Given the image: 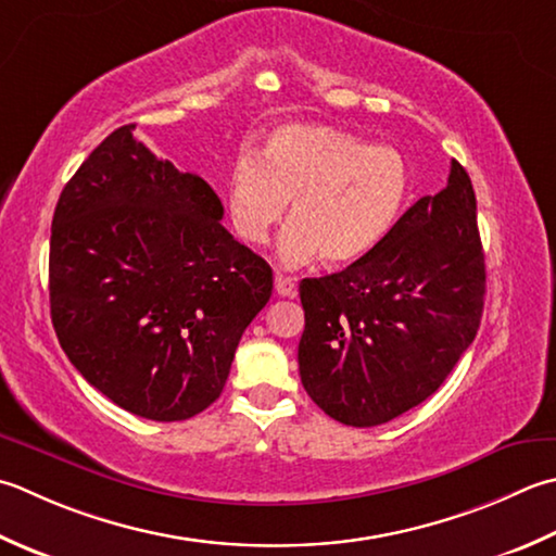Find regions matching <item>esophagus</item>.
Masks as SVG:
<instances>
[{
    "label": "esophagus",
    "instance_id": "34e87169",
    "mask_svg": "<svg viewBox=\"0 0 556 556\" xmlns=\"http://www.w3.org/2000/svg\"><path fill=\"white\" fill-rule=\"evenodd\" d=\"M275 291L279 293V296L293 299V296H296V279L289 277V275H281V271H277V275H275Z\"/></svg>",
    "mask_w": 556,
    "mask_h": 556
}]
</instances>
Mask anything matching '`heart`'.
<instances>
[{"label": "heart", "mask_w": 556, "mask_h": 556, "mask_svg": "<svg viewBox=\"0 0 556 556\" xmlns=\"http://www.w3.org/2000/svg\"><path fill=\"white\" fill-rule=\"evenodd\" d=\"M409 198L412 173L397 149L315 123L277 127L260 159L241 151L226 182L228 219L250 245L267 241L291 202L277 243L287 265L315 255L332 267L356 263L393 233Z\"/></svg>", "instance_id": "1"}]
</instances>
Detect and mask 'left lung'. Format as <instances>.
<instances>
[{"label":"left lung","mask_w":556,"mask_h":556,"mask_svg":"<svg viewBox=\"0 0 556 556\" xmlns=\"http://www.w3.org/2000/svg\"><path fill=\"white\" fill-rule=\"evenodd\" d=\"M484 250L472 180L402 214L383 243L346 269L303 279L301 383L325 415L378 427L437 393L480 330Z\"/></svg>","instance_id":"1"}]
</instances>
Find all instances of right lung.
<instances>
[{
    "instance_id": "1",
    "label": "right lung",
    "mask_w": 556,
    "mask_h": 556,
    "mask_svg": "<svg viewBox=\"0 0 556 556\" xmlns=\"http://www.w3.org/2000/svg\"><path fill=\"white\" fill-rule=\"evenodd\" d=\"M117 127L54 206L50 315L76 371L117 407L154 421L200 415L222 395L271 269L222 226L194 173Z\"/></svg>"
}]
</instances>
